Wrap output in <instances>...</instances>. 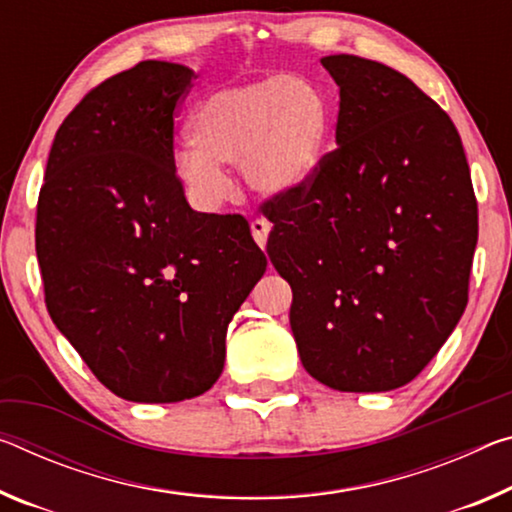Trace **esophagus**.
Here are the masks:
<instances>
[{
  "mask_svg": "<svg viewBox=\"0 0 512 512\" xmlns=\"http://www.w3.org/2000/svg\"><path fill=\"white\" fill-rule=\"evenodd\" d=\"M250 232H253V239L257 246L264 248L271 232V223L266 221V218H255V221H250Z\"/></svg>",
  "mask_w": 512,
  "mask_h": 512,
  "instance_id": "1",
  "label": "esophagus"
}]
</instances>
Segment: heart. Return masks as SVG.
Wrapping results in <instances>:
<instances>
[{
	"mask_svg": "<svg viewBox=\"0 0 512 512\" xmlns=\"http://www.w3.org/2000/svg\"><path fill=\"white\" fill-rule=\"evenodd\" d=\"M328 127V97L303 75L223 86L198 102L193 145L175 152V170L202 207H216L230 191L221 166L243 168L250 189L280 196L316 175Z\"/></svg>",
	"mask_w": 512,
	"mask_h": 512,
	"instance_id": "b5f03b06",
	"label": "heart"
}]
</instances>
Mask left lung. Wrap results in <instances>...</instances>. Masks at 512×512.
Returning <instances> with one entry per match:
<instances>
[{"mask_svg": "<svg viewBox=\"0 0 512 512\" xmlns=\"http://www.w3.org/2000/svg\"><path fill=\"white\" fill-rule=\"evenodd\" d=\"M339 86L337 150L264 202L266 253L294 303L300 362L339 392H389L435 358L467 307L478 239L451 118L399 70L321 59Z\"/></svg>", "mask_w": 512, "mask_h": 512, "instance_id": "left-lung-1", "label": "left lung"}]
</instances>
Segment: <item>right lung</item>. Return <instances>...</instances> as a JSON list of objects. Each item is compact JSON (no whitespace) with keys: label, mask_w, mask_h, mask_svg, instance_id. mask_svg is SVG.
<instances>
[{"label":"right lung","mask_w":512,"mask_h":512,"mask_svg":"<svg viewBox=\"0 0 512 512\" xmlns=\"http://www.w3.org/2000/svg\"><path fill=\"white\" fill-rule=\"evenodd\" d=\"M193 70L141 61L81 100L54 136L36 255L54 326L134 403L200 396L221 376L232 316L266 271L239 214L193 212L173 113Z\"/></svg>","instance_id":"right-lung-1"}]
</instances>
